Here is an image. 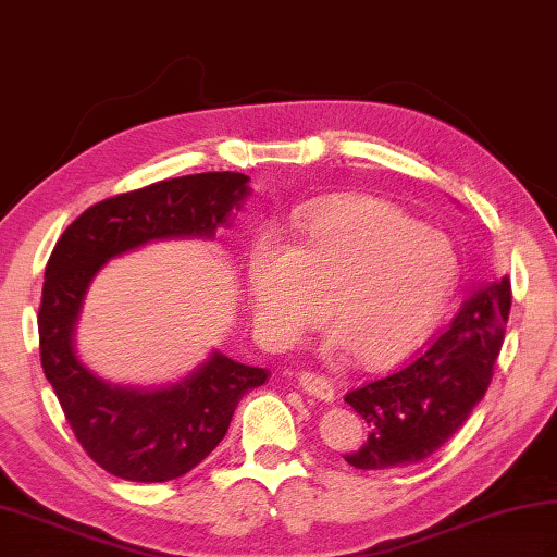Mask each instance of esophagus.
<instances>
[{"label":"esophagus","instance_id":"34e87169","mask_svg":"<svg viewBox=\"0 0 557 557\" xmlns=\"http://www.w3.org/2000/svg\"><path fill=\"white\" fill-rule=\"evenodd\" d=\"M298 383H301V388H304L308 395L318 397V400H322V403H332L334 395H336L334 383H332L330 379L320 376V374L301 372V374H298Z\"/></svg>","mask_w":557,"mask_h":557}]
</instances>
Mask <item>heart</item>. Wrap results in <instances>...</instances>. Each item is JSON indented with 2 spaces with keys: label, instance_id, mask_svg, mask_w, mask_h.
<instances>
[{
  "label": "heart",
  "instance_id": "1",
  "mask_svg": "<svg viewBox=\"0 0 557 557\" xmlns=\"http://www.w3.org/2000/svg\"><path fill=\"white\" fill-rule=\"evenodd\" d=\"M459 275L451 239L381 199L318 205L294 221L292 249L259 239L247 263L256 330L289 348L318 326L330 298L326 350L372 367L400 362L445 308Z\"/></svg>",
  "mask_w": 557,
  "mask_h": 557
}]
</instances>
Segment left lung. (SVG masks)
I'll use <instances>...</instances> for the list:
<instances>
[{
  "instance_id": "8db88e82",
  "label": "left lung",
  "mask_w": 557,
  "mask_h": 557,
  "mask_svg": "<svg viewBox=\"0 0 557 557\" xmlns=\"http://www.w3.org/2000/svg\"><path fill=\"white\" fill-rule=\"evenodd\" d=\"M510 298L506 275L475 289L435 341L391 374L346 395V403L369 423L364 445L344 456L352 468L419 463L459 431L490 388Z\"/></svg>"
}]
</instances>
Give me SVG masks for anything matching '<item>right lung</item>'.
Segmentation results:
<instances>
[{
  "mask_svg": "<svg viewBox=\"0 0 557 557\" xmlns=\"http://www.w3.org/2000/svg\"><path fill=\"white\" fill-rule=\"evenodd\" d=\"M247 183L235 171L166 178L89 207L55 242L37 318L41 369L79 445L110 475L132 482L185 475L225 437L245 393L270 376L213 350L174 386L120 388L79 362L73 341L84 294L110 259L154 239L213 237L245 202Z\"/></svg>",
  "mask_w": 557,
  "mask_h": 557,
  "instance_id": "obj_1",
  "label": "right lung"
}]
</instances>
